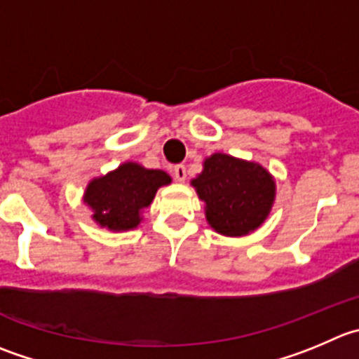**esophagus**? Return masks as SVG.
I'll use <instances>...</instances> for the list:
<instances>
[{
  "mask_svg": "<svg viewBox=\"0 0 359 359\" xmlns=\"http://www.w3.org/2000/svg\"><path fill=\"white\" fill-rule=\"evenodd\" d=\"M172 174H174V180H176V182L183 183L187 180V167L182 165V163H180V165H174Z\"/></svg>",
  "mask_w": 359,
  "mask_h": 359,
  "instance_id": "34e87169",
  "label": "esophagus"
}]
</instances>
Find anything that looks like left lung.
<instances>
[{
  "instance_id": "1",
  "label": "left lung",
  "mask_w": 359,
  "mask_h": 359,
  "mask_svg": "<svg viewBox=\"0 0 359 359\" xmlns=\"http://www.w3.org/2000/svg\"><path fill=\"white\" fill-rule=\"evenodd\" d=\"M192 180L206 204V220L218 234L247 236L261 227L275 201V180L262 165L215 153Z\"/></svg>"
}]
</instances>
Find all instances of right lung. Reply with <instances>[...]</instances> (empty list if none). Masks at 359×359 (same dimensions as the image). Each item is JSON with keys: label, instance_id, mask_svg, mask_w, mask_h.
Returning <instances> with one entry per match:
<instances>
[{"label": "right lung", "instance_id": "right-lung-1", "mask_svg": "<svg viewBox=\"0 0 359 359\" xmlns=\"http://www.w3.org/2000/svg\"><path fill=\"white\" fill-rule=\"evenodd\" d=\"M170 176L160 169H146L125 162L105 176L95 177L84 192L95 222L109 231H130L141 224V211L155 199L160 187L169 185Z\"/></svg>", "mask_w": 359, "mask_h": 359}]
</instances>
